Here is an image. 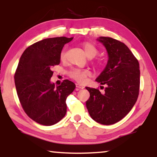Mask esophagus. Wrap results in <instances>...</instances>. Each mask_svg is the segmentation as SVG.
<instances>
[{
  "mask_svg": "<svg viewBox=\"0 0 157 157\" xmlns=\"http://www.w3.org/2000/svg\"><path fill=\"white\" fill-rule=\"evenodd\" d=\"M76 86L77 88V89H84V87H83V86H81V85L79 84V83H76Z\"/></svg>",
  "mask_w": 157,
  "mask_h": 157,
  "instance_id": "esophagus-1",
  "label": "esophagus"
}]
</instances>
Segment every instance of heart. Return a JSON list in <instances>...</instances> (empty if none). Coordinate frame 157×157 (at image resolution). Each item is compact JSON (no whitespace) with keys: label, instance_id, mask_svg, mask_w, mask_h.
I'll return each mask as SVG.
<instances>
[{"label":"heart","instance_id":"1","mask_svg":"<svg viewBox=\"0 0 157 157\" xmlns=\"http://www.w3.org/2000/svg\"><path fill=\"white\" fill-rule=\"evenodd\" d=\"M83 48L85 51L86 55L89 58H94L96 56L98 53V49L94 44L89 42H84L83 44ZM61 60H64L66 59V51L63 50L61 53L60 56ZM69 76L71 78L74 79L79 83H84L86 81L87 77L91 75L90 71L86 69H78V68H74L72 69L69 72Z\"/></svg>","mask_w":157,"mask_h":157}]
</instances>
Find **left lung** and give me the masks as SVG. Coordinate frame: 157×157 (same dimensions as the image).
<instances>
[{
	"mask_svg": "<svg viewBox=\"0 0 157 157\" xmlns=\"http://www.w3.org/2000/svg\"><path fill=\"white\" fill-rule=\"evenodd\" d=\"M97 40L106 48L109 59L96 81L106 87L102 94L98 89L86 88L90 93L86 104L94 121L111 125L127 115L136 101L140 85L139 64L124 43L103 36Z\"/></svg>",
	"mask_w": 157,
	"mask_h": 157,
	"instance_id": "8db88e82",
	"label": "left lung"
}]
</instances>
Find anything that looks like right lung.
<instances>
[{
    "mask_svg": "<svg viewBox=\"0 0 157 157\" xmlns=\"http://www.w3.org/2000/svg\"><path fill=\"white\" fill-rule=\"evenodd\" d=\"M73 38L56 37L36 42L25 49L15 73L17 94L25 113L45 126L58 123L66 113V100L76 85L64 80L55 86L52 68L61 61L64 45Z\"/></svg>",
    "mask_w": 157,
    "mask_h": 157,
    "instance_id": "obj_1",
    "label": "right lung"
}]
</instances>
